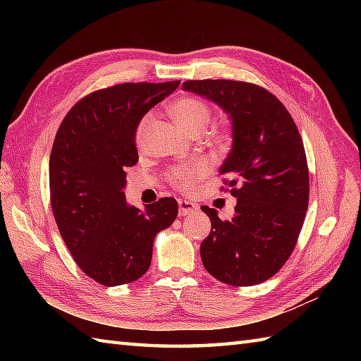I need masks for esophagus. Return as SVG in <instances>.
I'll return each mask as SVG.
<instances>
[{"instance_id": "34e87169", "label": "esophagus", "mask_w": 361, "mask_h": 361, "mask_svg": "<svg viewBox=\"0 0 361 361\" xmlns=\"http://www.w3.org/2000/svg\"><path fill=\"white\" fill-rule=\"evenodd\" d=\"M198 211V204H195L194 202L186 200V198H178V212L180 216H188V214H192Z\"/></svg>"}]
</instances>
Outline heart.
<instances>
[{
  "label": "heart",
  "instance_id": "1",
  "mask_svg": "<svg viewBox=\"0 0 361 361\" xmlns=\"http://www.w3.org/2000/svg\"><path fill=\"white\" fill-rule=\"evenodd\" d=\"M172 118L176 121L185 132L190 136L202 135L212 121V109L211 105L197 96H185L176 99L169 106ZM153 116L152 113H145L144 116L137 122L136 127V144L142 142L145 130L152 124ZM208 171V164L203 161H194L190 164L176 166L169 172V180L176 189H190L195 185L198 175H203Z\"/></svg>",
  "mask_w": 361,
  "mask_h": 361
}]
</instances>
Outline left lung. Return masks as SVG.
<instances>
[{
  "instance_id": "1",
  "label": "left lung",
  "mask_w": 361,
  "mask_h": 361,
  "mask_svg": "<svg viewBox=\"0 0 361 361\" xmlns=\"http://www.w3.org/2000/svg\"><path fill=\"white\" fill-rule=\"evenodd\" d=\"M183 90L219 104L233 122L221 190L237 198L231 220L202 206L211 233L200 256L214 278L243 287L270 279L295 250L309 206V167L299 130L270 91L239 80H186Z\"/></svg>"
}]
</instances>
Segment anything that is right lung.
<instances>
[{
  "mask_svg": "<svg viewBox=\"0 0 361 361\" xmlns=\"http://www.w3.org/2000/svg\"><path fill=\"white\" fill-rule=\"evenodd\" d=\"M178 85L127 82L93 91L57 130L49 158L54 219L75 264L102 286L140 279L150 267L155 235L178 214L172 197L142 212L122 192L126 169L137 163V122Z\"/></svg>",
  "mask_w": 361,
  "mask_h": 361,
  "instance_id": "right-lung-1",
  "label": "right lung"
}]
</instances>
